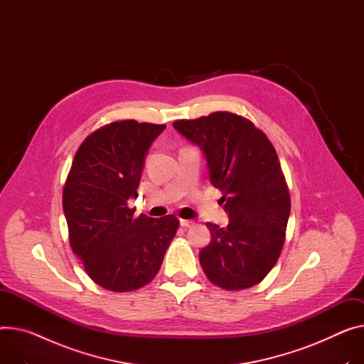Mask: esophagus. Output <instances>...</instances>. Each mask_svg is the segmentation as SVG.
I'll return each instance as SVG.
<instances>
[{
    "instance_id": "obj_1",
    "label": "esophagus",
    "mask_w": 364,
    "mask_h": 364,
    "mask_svg": "<svg viewBox=\"0 0 364 364\" xmlns=\"http://www.w3.org/2000/svg\"><path fill=\"white\" fill-rule=\"evenodd\" d=\"M179 223H181V226H182V228H189V226H192V225H193V221H192V220H185V218H181V220H179Z\"/></svg>"
}]
</instances>
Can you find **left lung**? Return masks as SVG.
<instances>
[{
    "mask_svg": "<svg viewBox=\"0 0 364 364\" xmlns=\"http://www.w3.org/2000/svg\"><path fill=\"white\" fill-rule=\"evenodd\" d=\"M173 127L203 150L210 181L221 191L229 214L228 228L207 223L211 242L201 249V267L225 290L254 287L282 254L290 215L275 149L252 122L230 112L179 119Z\"/></svg>",
    "mask_w": 364,
    "mask_h": 364,
    "instance_id": "1",
    "label": "left lung"
}]
</instances>
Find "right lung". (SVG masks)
Wrapping results in <instances>:
<instances>
[{
    "instance_id": "1",
    "label": "right lung",
    "mask_w": 364,
    "mask_h": 364,
    "mask_svg": "<svg viewBox=\"0 0 364 364\" xmlns=\"http://www.w3.org/2000/svg\"><path fill=\"white\" fill-rule=\"evenodd\" d=\"M164 128L112 122L92 132L74 156L63 192L70 245L106 290L125 293L149 284L179 228L173 214L135 217L128 207L138 197L147 150Z\"/></svg>"
}]
</instances>
